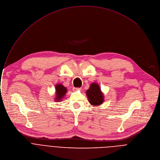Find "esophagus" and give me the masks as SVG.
I'll list each match as a JSON object with an SVG mask.
<instances>
[{
    "label": "esophagus",
    "mask_w": 160,
    "mask_h": 160,
    "mask_svg": "<svg viewBox=\"0 0 160 160\" xmlns=\"http://www.w3.org/2000/svg\"><path fill=\"white\" fill-rule=\"evenodd\" d=\"M78 90H81V88H73V91L76 92V91H78Z\"/></svg>",
    "instance_id": "34e87169"
}]
</instances>
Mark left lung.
Masks as SVG:
<instances>
[{
    "mask_svg": "<svg viewBox=\"0 0 160 160\" xmlns=\"http://www.w3.org/2000/svg\"><path fill=\"white\" fill-rule=\"evenodd\" d=\"M86 95L90 104L92 105H100L104 100L103 95L100 90V88L99 85L95 82L90 85L89 89L86 91Z\"/></svg>",
    "mask_w": 160,
    "mask_h": 160,
    "instance_id": "1",
    "label": "left lung"
}]
</instances>
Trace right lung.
Instances as JSON below:
<instances>
[{
    "mask_svg": "<svg viewBox=\"0 0 160 160\" xmlns=\"http://www.w3.org/2000/svg\"><path fill=\"white\" fill-rule=\"evenodd\" d=\"M56 89V97L55 98V101L60 102L62 99L65 95L67 90L65 87H64L62 84H58L55 86Z\"/></svg>",
    "mask_w": 160,
    "mask_h": 160,
    "instance_id": "add662e5",
    "label": "right lung"
}]
</instances>
